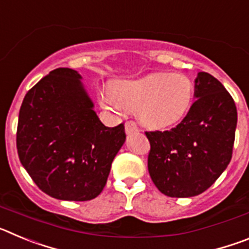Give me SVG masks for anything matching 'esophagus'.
<instances>
[{
    "instance_id": "1",
    "label": "esophagus",
    "mask_w": 249,
    "mask_h": 249,
    "mask_svg": "<svg viewBox=\"0 0 249 249\" xmlns=\"http://www.w3.org/2000/svg\"><path fill=\"white\" fill-rule=\"evenodd\" d=\"M124 129H126V133H135V132H138V126L135 121H127L126 126H124Z\"/></svg>"
}]
</instances>
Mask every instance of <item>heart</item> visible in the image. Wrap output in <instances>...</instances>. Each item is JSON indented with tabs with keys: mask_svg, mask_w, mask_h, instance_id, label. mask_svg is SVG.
Masks as SVG:
<instances>
[{
	"mask_svg": "<svg viewBox=\"0 0 249 249\" xmlns=\"http://www.w3.org/2000/svg\"><path fill=\"white\" fill-rule=\"evenodd\" d=\"M195 87L182 73L155 72L137 80L121 81L100 93L101 102L114 109H137L149 128H166L188 113Z\"/></svg>",
	"mask_w": 249,
	"mask_h": 249,
	"instance_id": "1",
	"label": "heart"
}]
</instances>
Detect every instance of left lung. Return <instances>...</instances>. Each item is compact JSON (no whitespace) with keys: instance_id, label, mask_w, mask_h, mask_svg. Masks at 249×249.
<instances>
[{"instance_id":"8db88e82","label":"left lung","mask_w":249,"mask_h":249,"mask_svg":"<svg viewBox=\"0 0 249 249\" xmlns=\"http://www.w3.org/2000/svg\"><path fill=\"white\" fill-rule=\"evenodd\" d=\"M196 101L169 131L146 132L148 172L168 197L198 196L215 182L232 158L237 108L221 82L207 72L196 78Z\"/></svg>"}]
</instances>
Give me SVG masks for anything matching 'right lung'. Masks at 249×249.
<instances>
[{"label": "right lung", "mask_w": 249, "mask_h": 249, "mask_svg": "<svg viewBox=\"0 0 249 249\" xmlns=\"http://www.w3.org/2000/svg\"><path fill=\"white\" fill-rule=\"evenodd\" d=\"M71 68H56L26 93L17 124L22 166L46 195L89 201L105 188L126 140L123 123L106 127Z\"/></svg>", "instance_id": "1"}]
</instances>
